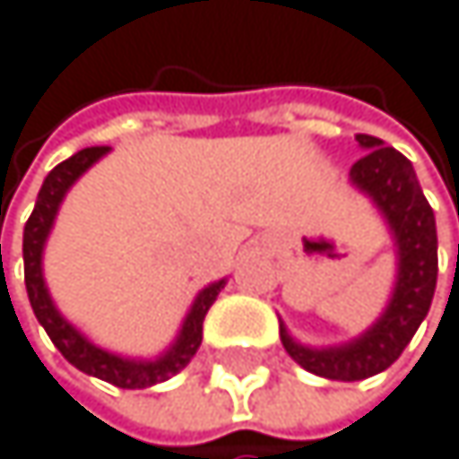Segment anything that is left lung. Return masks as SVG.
<instances>
[{"mask_svg":"<svg viewBox=\"0 0 459 459\" xmlns=\"http://www.w3.org/2000/svg\"><path fill=\"white\" fill-rule=\"evenodd\" d=\"M366 151L350 170V181L366 192L383 212L396 245V283L383 316L363 336L339 347L297 344L281 322V342L286 352L311 375L327 380H366L380 375L411 344L424 322L435 281H437V234L435 214L419 186L413 165L380 137L358 134Z\"/></svg>","mask_w":459,"mask_h":459,"instance_id":"left-lung-1","label":"left lung"}]
</instances>
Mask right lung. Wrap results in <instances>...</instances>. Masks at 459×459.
Returning a JSON list of instances; mask_svg holds the SVG:
<instances>
[{
  "instance_id": "right-lung-1",
  "label": "right lung",
  "mask_w": 459,
  "mask_h": 459,
  "mask_svg": "<svg viewBox=\"0 0 459 459\" xmlns=\"http://www.w3.org/2000/svg\"><path fill=\"white\" fill-rule=\"evenodd\" d=\"M107 151H109L107 145L82 148L79 153L71 156V160L60 162L46 176V181L38 192L35 209L24 225V283H27L30 306H32L38 322L43 325L48 339L55 342V347L63 352V358L68 363H74L79 372L93 375L99 380H107L117 388H148V385L165 383L173 375H178L181 368L192 360V355L198 352V347L204 342L206 311L212 308V303L217 299L225 281L209 283L195 297V303H192L176 342L156 360H134V358H120L115 352H107V350L96 347L93 342H87L82 333L57 311V306L51 303V297H48L46 281H43V245L48 239V231H51V225H55L57 209L65 198V192L71 189V184L87 168H93V162H99Z\"/></svg>"
}]
</instances>
